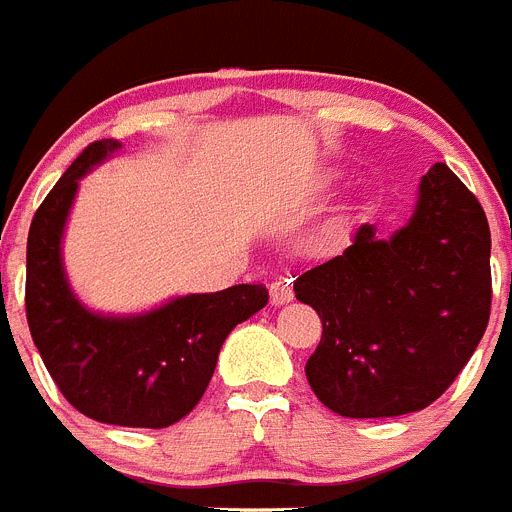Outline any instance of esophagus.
<instances>
[{
    "mask_svg": "<svg viewBox=\"0 0 512 512\" xmlns=\"http://www.w3.org/2000/svg\"><path fill=\"white\" fill-rule=\"evenodd\" d=\"M269 295H271V305L282 307L295 297V289H292V282H289L287 277H279L277 282H271Z\"/></svg>",
    "mask_w": 512,
    "mask_h": 512,
    "instance_id": "obj_1",
    "label": "esophagus"
}]
</instances>
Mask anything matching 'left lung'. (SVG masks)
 Wrapping results in <instances>:
<instances>
[{"label": "left lung", "instance_id": "obj_1", "mask_svg": "<svg viewBox=\"0 0 512 512\" xmlns=\"http://www.w3.org/2000/svg\"><path fill=\"white\" fill-rule=\"evenodd\" d=\"M323 320L305 374L343 418H395L449 390L490 320V225L446 164L420 179L413 217L390 238L354 243L295 282Z\"/></svg>", "mask_w": 512, "mask_h": 512}]
</instances>
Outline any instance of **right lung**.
Returning a JSON list of instances; mask_svg holds the SVG:
<instances>
[{"label":"right lung","mask_w":512,"mask_h":512,"mask_svg":"<svg viewBox=\"0 0 512 512\" xmlns=\"http://www.w3.org/2000/svg\"><path fill=\"white\" fill-rule=\"evenodd\" d=\"M122 143L81 151L35 212L27 235L25 307L45 369L79 413L125 428H166L202 400L217 354L238 323L269 302L264 284L184 295L135 315L89 310L63 266V233L87 176Z\"/></svg>","instance_id":"add662e5"}]
</instances>
